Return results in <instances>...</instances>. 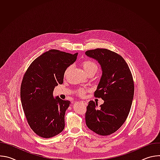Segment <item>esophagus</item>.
Returning <instances> with one entry per match:
<instances>
[{
    "label": "esophagus",
    "instance_id": "1",
    "mask_svg": "<svg viewBox=\"0 0 160 160\" xmlns=\"http://www.w3.org/2000/svg\"><path fill=\"white\" fill-rule=\"evenodd\" d=\"M82 103H83V104H85V105H87V102H86V101H80Z\"/></svg>",
    "mask_w": 160,
    "mask_h": 160
}]
</instances>
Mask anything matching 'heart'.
Wrapping results in <instances>:
<instances>
[{
  "label": "heart",
  "instance_id": "obj_1",
  "mask_svg": "<svg viewBox=\"0 0 160 160\" xmlns=\"http://www.w3.org/2000/svg\"><path fill=\"white\" fill-rule=\"evenodd\" d=\"M82 66L83 67V69L84 70V71L85 72V73L87 74L90 72H96L98 70V65L96 62L92 61H85L82 63ZM70 68H68L66 69V72H65V75L68 73V72L69 71ZM77 93L80 95V96H83L85 93V90L83 88H79L77 90Z\"/></svg>",
  "mask_w": 160,
  "mask_h": 160
}]
</instances>
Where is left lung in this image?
Listing matches in <instances>:
<instances>
[{"mask_svg": "<svg viewBox=\"0 0 160 160\" xmlns=\"http://www.w3.org/2000/svg\"><path fill=\"white\" fill-rule=\"evenodd\" d=\"M101 66L102 75L94 92L104 103L90 101L87 107L85 122L89 129L101 135H108L118 130L125 122L132 103L134 84L131 72L125 59L106 49L85 52Z\"/></svg>", "mask_w": 160, "mask_h": 160, "instance_id": "obj_1", "label": "left lung"}]
</instances>
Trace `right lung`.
Returning a JSON list of instances; mask_svg holds the SVG:
<instances>
[{"label": "right lung", "mask_w": 160, "mask_h": 160, "mask_svg": "<svg viewBox=\"0 0 160 160\" xmlns=\"http://www.w3.org/2000/svg\"><path fill=\"white\" fill-rule=\"evenodd\" d=\"M77 55L55 49L45 52L32 62L22 78V107L30 128L41 138H52L64 128L65 112L70 101L54 98L53 91L63 83L66 70Z\"/></svg>", "instance_id": "obj_1"}]
</instances>
